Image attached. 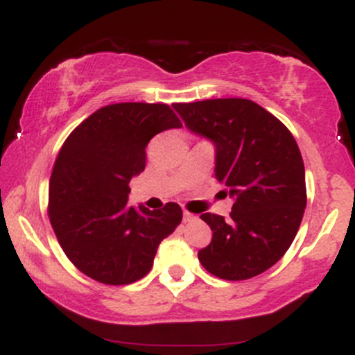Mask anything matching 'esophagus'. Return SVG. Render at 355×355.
I'll list each match as a JSON object with an SVG mask.
<instances>
[{
    "mask_svg": "<svg viewBox=\"0 0 355 355\" xmlns=\"http://www.w3.org/2000/svg\"><path fill=\"white\" fill-rule=\"evenodd\" d=\"M193 220H197V217H195L193 214H190V211H183V222H193Z\"/></svg>",
    "mask_w": 355,
    "mask_h": 355,
    "instance_id": "1",
    "label": "esophagus"
}]
</instances>
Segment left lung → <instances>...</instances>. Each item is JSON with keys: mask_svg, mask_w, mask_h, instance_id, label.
Returning a JSON list of instances; mask_svg holds the SVG:
<instances>
[{"mask_svg": "<svg viewBox=\"0 0 355 355\" xmlns=\"http://www.w3.org/2000/svg\"><path fill=\"white\" fill-rule=\"evenodd\" d=\"M175 110L191 133L214 144L215 178L234 200L229 220L200 215L214 235L198 260L218 279L262 274L294 242L307 203L295 138L250 100H203L177 103Z\"/></svg>", "mask_w": 355, "mask_h": 355, "instance_id": "1", "label": "left lung"}]
</instances>
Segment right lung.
Listing matches in <instances>:
<instances>
[{
	"mask_svg": "<svg viewBox=\"0 0 355 355\" xmlns=\"http://www.w3.org/2000/svg\"><path fill=\"white\" fill-rule=\"evenodd\" d=\"M182 121L164 103L96 110L61 146L50 180V222L61 248L85 275L125 285L150 272L157 248L180 225L178 203L130 207V180L145 170L148 141Z\"/></svg>",
	"mask_w": 355,
	"mask_h": 355,
	"instance_id": "add662e5",
	"label": "right lung"
}]
</instances>
